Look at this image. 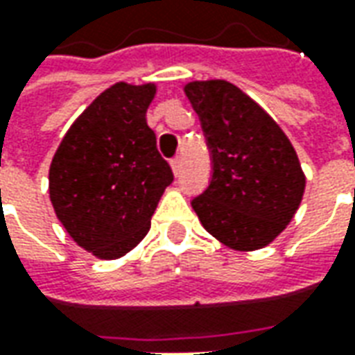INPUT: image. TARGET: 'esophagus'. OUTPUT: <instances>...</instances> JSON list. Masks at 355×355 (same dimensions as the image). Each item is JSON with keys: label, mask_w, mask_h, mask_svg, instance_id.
Here are the masks:
<instances>
[{"label": "esophagus", "mask_w": 355, "mask_h": 355, "mask_svg": "<svg viewBox=\"0 0 355 355\" xmlns=\"http://www.w3.org/2000/svg\"><path fill=\"white\" fill-rule=\"evenodd\" d=\"M180 167H182L180 157H173V159H171V169H173V173H175V175H178V173H180Z\"/></svg>", "instance_id": "esophagus-1"}]
</instances>
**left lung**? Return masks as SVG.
Instances as JSON below:
<instances>
[{"instance_id":"1","label":"left lung","mask_w":355,"mask_h":355,"mask_svg":"<svg viewBox=\"0 0 355 355\" xmlns=\"http://www.w3.org/2000/svg\"><path fill=\"white\" fill-rule=\"evenodd\" d=\"M184 93L213 155L211 184L192 201L200 223L234 251L270 245L304 198L306 175L289 137L230 81H190Z\"/></svg>"}]
</instances>
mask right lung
<instances>
[{"label": "right lung", "mask_w": 355, "mask_h": 355, "mask_svg": "<svg viewBox=\"0 0 355 355\" xmlns=\"http://www.w3.org/2000/svg\"><path fill=\"white\" fill-rule=\"evenodd\" d=\"M155 93L152 81L110 85L76 117L51 162L55 215L81 249L102 261L139 245L173 182L146 121Z\"/></svg>", "instance_id": "obj_1"}]
</instances>
